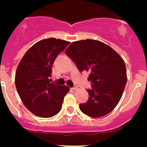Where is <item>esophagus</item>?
I'll return each instance as SVG.
<instances>
[{
  "mask_svg": "<svg viewBox=\"0 0 147 147\" xmlns=\"http://www.w3.org/2000/svg\"><path fill=\"white\" fill-rule=\"evenodd\" d=\"M71 89H72V91H77V90H78V88H77V87H73V88H71Z\"/></svg>",
  "mask_w": 147,
  "mask_h": 147,
  "instance_id": "34e87169",
  "label": "esophagus"
}]
</instances>
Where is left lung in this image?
Wrapping results in <instances>:
<instances>
[{"label":"left lung","mask_w":147,"mask_h":147,"mask_svg":"<svg viewBox=\"0 0 147 147\" xmlns=\"http://www.w3.org/2000/svg\"><path fill=\"white\" fill-rule=\"evenodd\" d=\"M66 55L79 70L90 72L88 100L80 104L84 114L92 118L109 114L117 105L127 82L125 62L112 47L100 41L86 39L73 42L65 50Z\"/></svg>","instance_id":"obj_1"}]
</instances>
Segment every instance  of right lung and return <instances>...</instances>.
Listing matches in <instances>:
<instances>
[{"label": "right lung", "instance_id": "1", "mask_svg": "<svg viewBox=\"0 0 147 147\" xmlns=\"http://www.w3.org/2000/svg\"><path fill=\"white\" fill-rule=\"evenodd\" d=\"M70 42L56 38L42 40L26 51L15 74V85L25 107L38 117L50 118L61 111L68 86L50 82L56 56Z\"/></svg>", "mask_w": 147, "mask_h": 147}]
</instances>
